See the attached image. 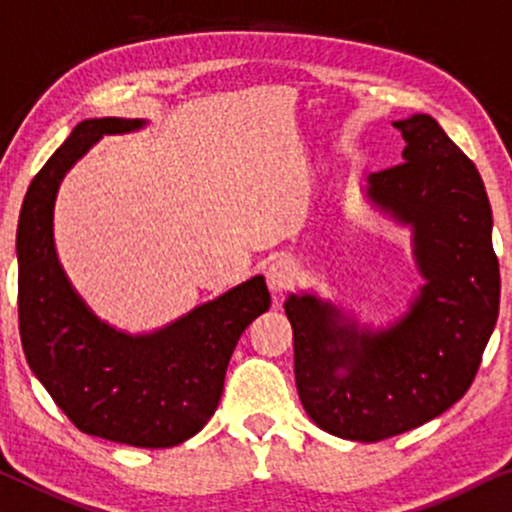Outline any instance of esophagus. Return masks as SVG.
<instances>
[{
    "label": "esophagus",
    "mask_w": 512,
    "mask_h": 512,
    "mask_svg": "<svg viewBox=\"0 0 512 512\" xmlns=\"http://www.w3.org/2000/svg\"><path fill=\"white\" fill-rule=\"evenodd\" d=\"M297 278H299L297 264L288 260V257H281V260L271 262L267 269V285L274 295H283V292L295 288Z\"/></svg>",
    "instance_id": "34e87169"
}]
</instances>
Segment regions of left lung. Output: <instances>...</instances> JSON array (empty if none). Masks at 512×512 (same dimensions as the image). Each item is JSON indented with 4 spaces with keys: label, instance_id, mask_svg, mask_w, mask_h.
<instances>
[{
    "label": "left lung",
    "instance_id": "obj_1",
    "mask_svg": "<svg viewBox=\"0 0 512 512\" xmlns=\"http://www.w3.org/2000/svg\"><path fill=\"white\" fill-rule=\"evenodd\" d=\"M393 126L407 142L405 161L367 177V196L412 227L426 285L403 318L377 332L358 330L316 295L285 302L306 414L358 442L412 431L461 400L499 318L492 206L478 168L428 114Z\"/></svg>",
    "mask_w": 512,
    "mask_h": 512
}]
</instances>
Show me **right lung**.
Segmentation results:
<instances>
[{
	"instance_id": "obj_1",
	"label": "right lung",
	"mask_w": 512,
	"mask_h": 512,
	"mask_svg": "<svg viewBox=\"0 0 512 512\" xmlns=\"http://www.w3.org/2000/svg\"><path fill=\"white\" fill-rule=\"evenodd\" d=\"M140 119H88L27 187L18 217V327L30 370L81 433L133 447H173L213 417L243 330L271 306L262 276L196 306L152 335L98 320L67 281L53 245L60 182L102 135Z\"/></svg>"
}]
</instances>
